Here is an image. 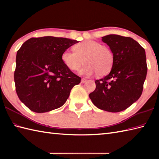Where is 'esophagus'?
<instances>
[{
	"instance_id": "34e87169",
	"label": "esophagus",
	"mask_w": 159,
	"mask_h": 159,
	"mask_svg": "<svg viewBox=\"0 0 159 159\" xmlns=\"http://www.w3.org/2000/svg\"><path fill=\"white\" fill-rule=\"evenodd\" d=\"M86 81H87V79H84V78H83V79H81V83H85Z\"/></svg>"
}]
</instances>
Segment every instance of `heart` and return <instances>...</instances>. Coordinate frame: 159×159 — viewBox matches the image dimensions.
<instances>
[{"mask_svg": "<svg viewBox=\"0 0 159 159\" xmlns=\"http://www.w3.org/2000/svg\"><path fill=\"white\" fill-rule=\"evenodd\" d=\"M74 52L66 50L61 55L62 62L70 70H79L85 63L86 65L80 70V74L91 76L97 73L101 76L106 75L112 68L113 52L98 42L87 40L74 46Z\"/></svg>", "mask_w": 159, "mask_h": 159, "instance_id": "b5f03b06", "label": "heart"}]
</instances>
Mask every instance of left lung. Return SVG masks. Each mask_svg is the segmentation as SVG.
<instances>
[{
    "label": "left lung",
    "instance_id": "1",
    "mask_svg": "<svg viewBox=\"0 0 159 159\" xmlns=\"http://www.w3.org/2000/svg\"><path fill=\"white\" fill-rule=\"evenodd\" d=\"M102 41L110 47L114 61L109 74L96 80V89L89 93L94 105L109 112L126 109L139 98L147 74L145 50L129 37L108 35Z\"/></svg>",
    "mask_w": 159,
    "mask_h": 159
}]
</instances>
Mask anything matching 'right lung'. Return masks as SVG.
Returning <instances> with one entry per match:
<instances>
[{
  "mask_svg": "<svg viewBox=\"0 0 159 159\" xmlns=\"http://www.w3.org/2000/svg\"><path fill=\"white\" fill-rule=\"evenodd\" d=\"M79 42L52 36L32 38L16 55L14 72L19 99L35 113L48 112L63 106L80 77L64 65L61 55Z\"/></svg>",
  "mask_w": 159,
  "mask_h": 159,
  "instance_id": "add662e5",
  "label": "right lung"
}]
</instances>
